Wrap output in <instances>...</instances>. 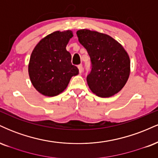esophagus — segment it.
<instances>
[{
	"label": "esophagus",
	"mask_w": 158,
	"mask_h": 158,
	"mask_svg": "<svg viewBox=\"0 0 158 158\" xmlns=\"http://www.w3.org/2000/svg\"><path fill=\"white\" fill-rule=\"evenodd\" d=\"M78 68H79V73H81V72H82V69H83V68H82V64H79V65H78Z\"/></svg>",
	"instance_id": "1"
}]
</instances>
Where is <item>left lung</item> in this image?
I'll use <instances>...</instances> for the list:
<instances>
[{"instance_id": "obj_1", "label": "left lung", "mask_w": 158, "mask_h": 158, "mask_svg": "<svg viewBox=\"0 0 158 158\" xmlns=\"http://www.w3.org/2000/svg\"><path fill=\"white\" fill-rule=\"evenodd\" d=\"M77 35L90 58L87 82L91 91L100 97L118 93L130 73L129 56L123 47L110 36L96 31L80 30Z\"/></svg>"}]
</instances>
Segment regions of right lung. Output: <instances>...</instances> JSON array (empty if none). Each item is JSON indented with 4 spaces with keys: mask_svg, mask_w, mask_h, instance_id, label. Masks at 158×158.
I'll list each match as a JSON object with an SVG mask.
<instances>
[{
    "mask_svg": "<svg viewBox=\"0 0 158 158\" xmlns=\"http://www.w3.org/2000/svg\"><path fill=\"white\" fill-rule=\"evenodd\" d=\"M72 37L70 30L54 32L41 39L32 50L29 75L34 88L43 95H59L67 88L71 77L79 73L66 50Z\"/></svg>",
    "mask_w": 158,
    "mask_h": 158,
    "instance_id": "1",
    "label": "right lung"
}]
</instances>
